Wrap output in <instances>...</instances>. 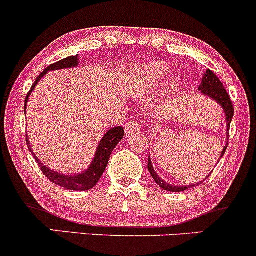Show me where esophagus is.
<instances>
[{
	"mask_svg": "<svg viewBox=\"0 0 256 256\" xmlns=\"http://www.w3.org/2000/svg\"><path fill=\"white\" fill-rule=\"evenodd\" d=\"M140 128H142V126H140L139 122L132 120V122H129L128 124L126 126L124 130H126V134H127L128 136H134V134H138L140 132Z\"/></svg>",
	"mask_w": 256,
	"mask_h": 256,
	"instance_id": "34e87169",
	"label": "esophagus"
}]
</instances>
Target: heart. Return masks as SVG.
<instances>
[{"label":"heart","mask_w":256,"mask_h":256,"mask_svg":"<svg viewBox=\"0 0 256 256\" xmlns=\"http://www.w3.org/2000/svg\"><path fill=\"white\" fill-rule=\"evenodd\" d=\"M170 67L166 63L151 62L142 64L133 79V88L139 94H149L158 89L167 78Z\"/></svg>","instance_id":"1"}]
</instances>
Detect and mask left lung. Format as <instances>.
Returning <instances> with one entry per match:
<instances>
[{
    "mask_svg": "<svg viewBox=\"0 0 256 256\" xmlns=\"http://www.w3.org/2000/svg\"><path fill=\"white\" fill-rule=\"evenodd\" d=\"M199 92H202V95L208 96V98H210L211 100H214L215 102L218 104V105L221 106V108L224 110V116H226V136H227V144H228V136H230V122H232L233 114H234V108H233L232 101H230V95L227 94L226 89H224V86L222 85L221 82H220V79L217 78L215 74H214L212 70H206L204 76H202V84H200V86H199ZM226 149H227V145L224 148V149H222L221 156H220V160H221L222 156H224V152H226ZM148 170H149L150 174L152 176L154 180L158 184V186H160V188H162L164 190H167V192H173V193H177V192H184L189 188H193V186H198L199 184H202L206 180L205 178V180H202V182H198L196 184H189V186H172V184L164 182L162 178L158 177V174L156 173L155 170H154L150 155H149V160H148Z\"/></svg>",
    "mask_w": 256,
    "mask_h": 256,
    "instance_id": "1",
    "label": "left lung"
}]
</instances>
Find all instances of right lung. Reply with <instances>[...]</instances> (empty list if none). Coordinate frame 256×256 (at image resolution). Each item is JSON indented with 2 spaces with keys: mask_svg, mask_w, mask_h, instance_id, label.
<instances>
[{
  "mask_svg": "<svg viewBox=\"0 0 256 256\" xmlns=\"http://www.w3.org/2000/svg\"><path fill=\"white\" fill-rule=\"evenodd\" d=\"M79 64V57L78 54L76 56H70L67 58H63L62 61H58L54 64L48 66L42 73L40 74L36 78V80L32 84V89L28 92L26 98V106H24V110H26V104H28V100L30 95L34 92L35 86H36L38 83L46 76L50 70H68V68H76L78 67ZM124 136V130H123L122 127H114L106 132L105 136H102L98 142V148H96L95 156L92 158V164L88 167L86 170H84L82 173H76V174H63V173L56 172L54 170L48 168L45 164H41L39 158L35 156L34 151H32V146L29 144L28 136H26V144H28V148L30 152L34 155L35 160L39 164L40 170L42 171L44 174L54 184H57V186H62V188L68 189V190H76V192H85L89 190V189L94 188V186L98 184V180L101 178L102 173L105 172L107 164H108L110 156H111L112 151H114V148L117 146L118 142L123 139Z\"/></svg>",
  "mask_w": 256,
  "mask_h": 256,
  "instance_id": "add662e5",
  "label": "right lung"
}]
</instances>
